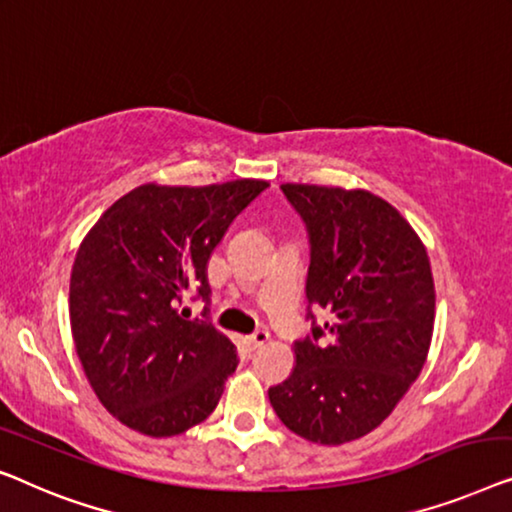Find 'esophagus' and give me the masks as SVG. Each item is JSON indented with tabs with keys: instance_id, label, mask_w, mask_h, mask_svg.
Wrapping results in <instances>:
<instances>
[{
	"instance_id": "1",
	"label": "esophagus",
	"mask_w": 512,
	"mask_h": 512,
	"mask_svg": "<svg viewBox=\"0 0 512 512\" xmlns=\"http://www.w3.org/2000/svg\"><path fill=\"white\" fill-rule=\"evenodd\" d=\"M266 341H269V331H264V329H257L255 334H250L246 338V343H248L250 350H259Z\"/></svg>"
}]
</instances>
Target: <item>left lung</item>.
I'll use <instances>...</instances> for the list:
<instances>
[{
	"label": "left lung",
	"instance_id": "left-lung-1",
	"mask_svg": "<svg viewBox=\"0 0 512 512\" xmlns=\"http://www.w3.org/2000/svg\"><path fill=\"white\" fill-rule=\"evenodd\" d=\"M280 190L306 222L313 327L294 343L297 366L269 387V401L297 436L341 445L376 429L427 362L436 311L427 248L397 208L366 190ZM311 305L332 320L315 326Z\"/></svg>",
	"mask_w": 512,
	"mask_h": 512
}]
</instances>
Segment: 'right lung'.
<instances>
[{
	"label": "right lung",
	"mask_w": 512,
	"mask_h": 512,
	"mask_svg": "<svg viewBox=\"0 0 512 512\" xmlns=\"http://www.w3.org/2000/svg\"><path fill=\"white\" fill-rule=\"evenodd\" d=\"M266 187L255 178L146 183L106 208L83 239L69 283L71 334L97 399L125 427L176 436L218 406L236 348L178 306L187 294L208 301L211 253Z\"/></svg>",
	"instance_id": "obj_1"
}]
</instances>
